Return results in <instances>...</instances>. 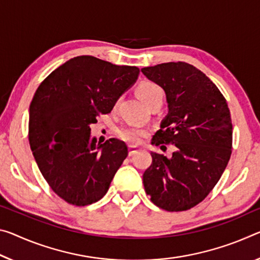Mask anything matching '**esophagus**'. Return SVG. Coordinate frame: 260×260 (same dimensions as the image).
<instances>
[{"label": "esophagus", "instance_id": "obj_1", "mask_svg": "<svg viewBox=\"0 0 260 260\" xmlns=\"http://www.w3.org/2000/svg\"><path fill=\"white\" fill-rule=\"evenodd\" d=\"M139 150H140V148L135 147V146H129L128 147V155L129 156H133L134 154H137Z\"/></svg>", "mask_w": 260, "mask_h": 260}]
</instances>
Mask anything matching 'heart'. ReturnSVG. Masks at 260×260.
<instances>
[{
    "mask_svg": "<svg viewBox=\"0 0 260 260\" xmlns=\"http://www.w3.org/2000/svg\"><path fill=\"white\" fill-rule=\"evenodd\" d=\"M137 91L139 96L149 106L154 104H162L164 98V90L162 89V86L155 83V82L148 80L141 81L138 84ZM147 129L135 125H126L118 129L119 138L122 139L123 141L134 143V145L141 143L142 140L147 137Z\"/></svg>",
    "mask_w": 260,
    "mask_h": 260,
    "instance_id": "heart-1",
    "label": "heart"
}]
</instances>
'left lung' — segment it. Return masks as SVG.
Returning a JSON list of instances; mask_svg holds the SVG:
<instances>
[{
  "mask_svg": "<svg viewBox=\"0 0 260 260\" xmlns=\"http://www.w3.org/2000/svg\"><path fill=\"white\" fill-rule=\"evenodd\" d=\"M141 72L167 93L169 114L151 139L174 145L171 158L151 152L143 185L151 203L168 212L188 211L200 204L219 182L233 148V123L219 88L196 68L167 62Z\"/></svg>",
  "mask_w": 260,
  "mask_h": 260,
  "instance_id": "obj_1",
  "label": "left lung"
}]
</instances>
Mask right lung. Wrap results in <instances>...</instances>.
<instances>
[{"instance_id": "right-lung-1", "label": "right lung", "mask_w": 260, "mask_h": 260, "mask_svg": "<svg viewBox=\"0 0 260 260\" xmlns=\"http://www.w3.org/2000/svg\"><path fill=\"white\" fill-rule=\"evenodd\" d=\"M139 68L90 55L73 57L41 82L30 105L28 141L49 187L66 203L91 205L108 192L128 155L125 142L90 139V125L112 111Z\"/></svg>"}]
</instances>
